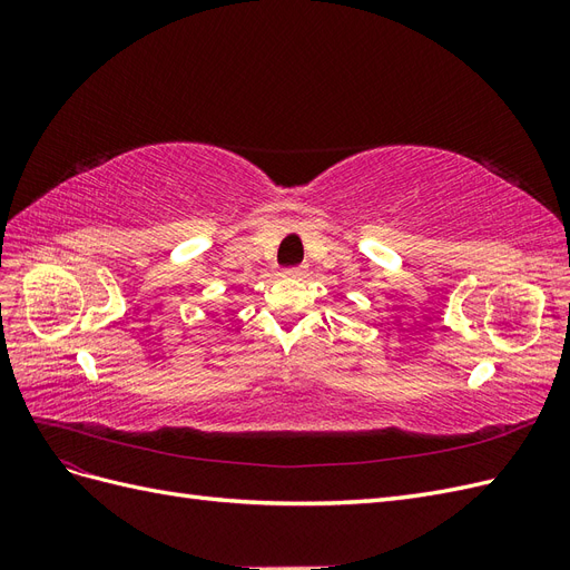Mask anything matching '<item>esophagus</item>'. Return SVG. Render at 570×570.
<instances>
[{
	"label": "esophagus",
	"instance_id": "esophagus-1",
	"mask_svg": "<svg viewBox=\"0 0 570 570\" xmlns=\"http://www.w3.org/2000/svg\"><path fill=\"white\" fill-rule=\"evenodd\" d=\"M278 275H281V278H304L306 268L304 266H289V268H283Z\"/></svg>",
	"mask_w": 570,
	"mask_h": 570
}]
</instances>
